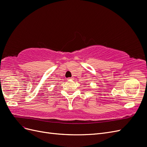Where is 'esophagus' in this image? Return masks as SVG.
<instances>
[{
  "mask_svg": "<svg viewBox=\"0 0 147 147\" xmlns=\"http://www.w3.org/2000/svg\"><path fill=\"white\" fill-rule=\"evenodd\" d=\"M74 78L73 77H70V78H68L67 80H74Z\"/></svg>",
  "mask_w": 147,
  "mask_h": 147,
  "instance_id": "1",
  "label": "esophagus"
}]
</instances>
